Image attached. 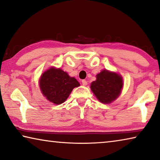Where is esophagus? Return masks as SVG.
<instances>
[{
    "instance_id": "34e87169",
    "label": "esophagus",
    "mask_w": 160,
    "mask_h": 160,
    "mask_svg": "<svg viewBox=\"0 0 160 160\" xmlns=\"http://www.w3.org/2000/svg\"><path fill=\"white\" fill-rule=\"evenodd\" d=\"M82 85L85 86V85H88V82H87V81H86L85 80H82Z\"/></svg>"
}]
</instances>
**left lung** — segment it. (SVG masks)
Returning a JSON list of instances; mask_svg holds the SVG:
<instances>
[{
    "mask_svg": "<svg viewBox=\"0 0 160 160\" xmlns=\"http://www.w3.org/2000/svg\"><path fill=\"white\" fill-rule=\"evenodd\" d=\"M91 83V90L102 103H110L118 97L123 86L122 78L117 73L102 70Z\"/></svg>",
    "mask_w": 160,
    "mask_h": 160,
    "instance_id": "1",
    "label": "left lung"
}]
</instances>
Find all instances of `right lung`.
Wrapping results in <instances>:
<instances>
[{
	"mask_svg": "<svg viewBox=\"0 0 160 160\" xmlns=\"http://www.w3.org/2000/svg\"><path fill=\"white\" fill-rule=\"evenodd\" d=\"M80 86L75 78H70L61 69L51 68L41 75L40 88L42 93L50 101L60 105L67 100L73 88Z\"/></svg>",
	"mask_w": 160,
	"mask_h": 160,
	"instance_id": "add662e5",
	"label": "right lung"
}]
</instances>
